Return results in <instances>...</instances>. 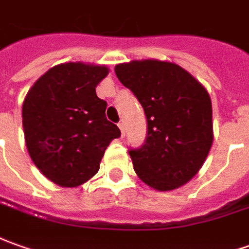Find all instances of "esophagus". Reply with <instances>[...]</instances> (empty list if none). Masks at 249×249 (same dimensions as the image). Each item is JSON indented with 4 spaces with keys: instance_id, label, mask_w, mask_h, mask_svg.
<instances>
[{
    "instance_id": "esophagus-1",
    "label": "esophagus",
    "mask_w": 249,
    "mask_h": 249,
    "mask_svg": "<svg viewBox=\"0 0 249 249\" xmlns=\"http://www.w3.org/2000/svg\"><path fill=\"white\" fill-rule=\"evenodd\" d=\"M118 127L121 128L122 137H124V124H123V122H121V123H118Z\"/></svg>"
}]
</instances>
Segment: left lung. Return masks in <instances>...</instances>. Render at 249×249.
Masks as SVG:
<instances>
[{
    "mask_svg": "<svg viewBox=\"0 0 249 249\" xmlns=\"http://www.w3.org/2000/svg\"><path fill=\"white\" fill-rule=\"evenodd\" d=\"M115 74L143 107L147 137L130 150L135 174L157 191L184 186L213 145V108L206 88L174 62L142 59L119 63Z\"/></svg>",
    "mask_w": 249,
    "mask_h": 249,
    "instance_id": "obj_1",
    "label": "left lung"
}]
</instances>
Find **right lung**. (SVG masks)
<instances>
[{
  "mask_svg": "<svg viewBox=\"0 0 249 249\" xmlns=\"http://www.w3.org/2000/svg\"><path fill=\"white\" fill-rule=\"evenodd\" d=\"M107 66L68 62L49 69L23 103L25 146L36 168L58 186L71 188L92 179L107 146L121 137L107 121V103L96 87Z\"/></svg>",
  "mask_w": 249,
  "mask_h": 249,
  "instance_id": "right-lung-1",
  "label": "right lung"
}]
</instances>
